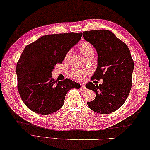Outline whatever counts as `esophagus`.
<instances>
[{
	"label": "esophagus",
	"instance_id": "34e87169",
	"mask_svg": "<svg viewBox=\"0 0 150 150\" xmlns=\"http://www.w3.org/2000/svg\"><path fill=\"white\" fill-rule=\"evenodd\" d=\"M81 88L82 89H84V90H86V86H85V85H84V84H81Z\"/></svg>",
	"mask_w": 150,
	"mask_h": 150
}]
</instances>
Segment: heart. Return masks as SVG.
I'll use <instances>...</instances> for the list:
<instances>
[{"mask_svg": "<svg viewBox=\"0 0 150 150\" xmlns=\"http://www.w3.org/2000/svg\"><path fill=\"white\" fill-rule=\"evenodd\" d=\"M79 50L81 52L83 56L86 59L93 57L94 56L95 52L94 49L90 43L87 41H83L79 45ZM71 51H69L64 57V61L67 62L71 55ZM89 74V71L86 70H78V69H74L70 73L71 77L76 80H83L85 78L86 76Z\"/></svg>", "mask_w": 150, "mask_h": 150, "instance_id": "obj_1", "label": "heart"}]
</instances>
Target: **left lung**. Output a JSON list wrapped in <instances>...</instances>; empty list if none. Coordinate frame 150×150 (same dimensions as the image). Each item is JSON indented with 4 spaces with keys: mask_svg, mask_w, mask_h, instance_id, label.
I'll return each mask as SVG.
<instances>
[{
    "mask_svg": "<svg viewBox=\"0 0 150 150\" xmlns=\"http://www.w3.org/2000/svg\"><path fill=\"white\" fill-rule=\"evenodd\" d=\"M83 36L97 53V67L93 78L103 79L102 84L89 82L86 88L96 92V98L87 103L92 111L109 114L125 103L132 86L134 61L126 44L111 31H85Z\"/></svg>",
    "mask_w": 150,
    "mask_h": 150,
    "instance_id": "1",
    "label": "left lung"
}]
</instances>
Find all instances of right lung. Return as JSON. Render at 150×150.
<instances>
[{
  "instance_id": "right-lung-1",
  "label": "right lung",
  "mask_w": 150,
  "mask_h": 150,
  "mask_svg": "<svg viewBox=\"0 0 150 150\" xmlns=\"http://www.w3.org/2000/svg\"><path fill=\"white\" fill-rule=\"evenodd\" d=\"M81 36V32L46 35L25 47L16 65L18 90L31 111L44 115L56 112L63 106L69 90L80 88L71 79L55 81L52 72Z\"/></svg>"
}]
</instances>
